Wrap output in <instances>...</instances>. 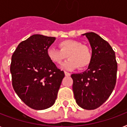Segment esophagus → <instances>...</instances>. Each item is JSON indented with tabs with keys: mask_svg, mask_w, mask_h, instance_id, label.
<instances>
[{
	"mask_svg": "<svg viewBox=\"0 0 127 127\" xmlns=\"http://www.w3.org/2000/svg\"><path fill=\"white\" fill-rule=\"evenodd\" d=\"M64 74H65V76H70V73H68V72H64Z\"/></svg>",
	"mask_w": 127,
	"mask_h": 127,
	"instance_id": "34e87169",
	"label": "esophagus"
}]
</instances>
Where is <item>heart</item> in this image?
Segmentation results:
<instances>
[{
  "label": "heart",
  "instance_id": "heart-1",
  "mask_svg": "<svg viewBox=\"0 0 127 127\" xmlns=\"http://www.w3.org/2000/svg\"><path fill=\"white\" fill-rule=\"evenodd\" d=\"M59 49L49 47L47 49V55L49 60L56 64H60L66 57L68 60L62 66L67 70L78 68H85L92 60V53L90 48L76 40H65L58 44Z\"/></svg>",
  "mask_w": 127,
  "mask_h": 127
}]
</instances>
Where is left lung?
Wrapping results in <instances>:
<instances>
[{
	"label": "left lung",
	"instance_id": "left-lung-1",
	"mask_svg": "<svg viewBox=\"0 0 127 127\" xmlns=\"http://www.w3.org/2000/svg\"><path fill=\"white\" fill-rule=\"evenodd\" d=\"M85 35L92 48V60L83 72L73 74L72 90L76 103L85 110H95L108 99L115 87L117 64L109 43L95 32Z\"/></svg>",
	"mask_w": 127,
	"mask_h": 127
}]
</instances>
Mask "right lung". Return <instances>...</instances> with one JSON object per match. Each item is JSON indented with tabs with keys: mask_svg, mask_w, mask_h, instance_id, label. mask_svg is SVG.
Returning a JSON list of instances; mask_svg holds the SVG:
<instances>
[{
	"mask_svg": "<svg viewBox=\"0 0 127 127\" xmlns=\"http://www.w3.org/2000/svg\"><path fill=\"white\" fill-rule=\"evenodd\" d=\"M55 37L34 34L18 45L10 65L12 85L20 99L34 110L54 104L64 77L47 55Z\"/></svg>",
	"mask_w": 127,
	"mask_h": 127,
	"instance_id": "right-lung-1",
	"label": "right lung"
}]
</instances>
